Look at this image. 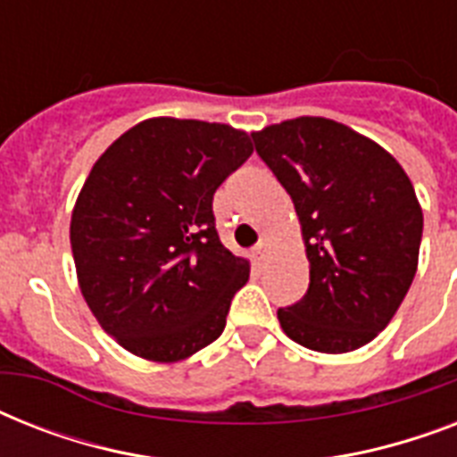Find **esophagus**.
Returning <instances> with one entry per match:
<instances>
[{"label":"esophagus","instance_id":"34e87169","mask_svg":"<svg viewBox=\"0 0 457 457\" xmlns=\"http://www.w3.org/2000/svg\"><path fill=\"white\" fill-rule=\"evenodd\" d=\"M265 256H268V242H258L256 246H253V258H256V263L261 265L265 261Z\"/></svg>","mask_w":457,"mask_h":457}]
</instances>
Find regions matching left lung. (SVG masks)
Wrapping results in <instances>:
<instances>
[{
    "instance_id": "8db88e82",
    "label": "left lung",
    "mask_w": 457,
    "mask_h": 457,
    "mask_svg": "<svg viewBox=\"0 0 457 457\" xmlns=\"http://www.w3.org/2000/svg\"><path fill=\"white\" fill-rule=\"evenodd\" d=\"M292 196L311 285L279 308L285 334L320 353H348L389 325L418 270L422 206L396 158L348 125L301 116L251 132Z\"/></svg>"
}]
</instances>
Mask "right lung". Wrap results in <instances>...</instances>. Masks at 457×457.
Returning <instances> with one entry per match:
<instances>
[{
	"label": "right lung",
	"instance_id": "obj_1",
	"mask_svg": "<svg viewBox=\"0 0 457 457\" xmlns=\"http://www.w3.org/2000/svg\"><path fill=\"white\" fill-rule=\"evenodd\" d=\"M251 154L232 125L161 116L96 158L71 249L89 311L125 351L178 362L222 334L251 265L218 239L213 194Z\"/></svg>",
	"mask_w": 457,
	"mask_h": 457
}]
</instances>
